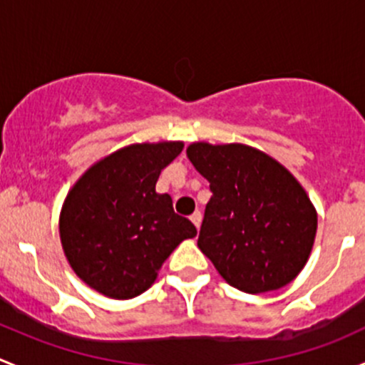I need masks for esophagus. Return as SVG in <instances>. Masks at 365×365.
<instances>
[{"instance_id": "esophagus-1", "label": "esophagus", "mask_w": 365, "mask_h": 365, "mask_svg": "<svg viewBox=\"0 0 365 365\" xmlns=\"http://www.w3.org/2000/svg\"><path fill=\"white\" fill-rule=\"evenodd\" d=\"M190 220H192V224L196 226V230H200L201 220H203V215H201V212H194L192 215H190Z\"/></svg>"}]
</instances>
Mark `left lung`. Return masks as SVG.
Returning a JSON list of instances; mask_svg holds the SVG:
<instances>
[{
	"mask_svg": "<svg viewBox=\"0 0 365 365\" xmlns=\"http://www.w3.org/2000/svg\"><path fill=\"white\" fill-rule=\"evenodd\" d=\"M187 157L213 194L197 247L224 281L252 295L292 282L318 230V213L300 182L274 157L240 143H192Z\"/></svg>",
	"mask_w": 365,
	"mask_h": 365,
	"instance_id": "8db88e82",
	"label": "left lung"
}]
</instances>
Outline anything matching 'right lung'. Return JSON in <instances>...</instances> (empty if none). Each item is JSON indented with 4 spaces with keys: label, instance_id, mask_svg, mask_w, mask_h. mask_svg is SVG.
<instances>
[{
    "label": "right lung",
    "instance_id": "right-lung-1",
    "mask_svg": "<svg viewBox=\"0 0 365 365\" xmlns=\"http://www.w3.org/2000/svg\"><path fill=\"white\" fill-rule=\"evenodd\" d=\"M182 141L135 143L95 162L68 190L60 213L61 247L77 277L116 300L145 293L169 254L197 235L155 192Z\"/></svg>",
    "mask_w": 365,
    "mask_h": 365
}]
</instances>
